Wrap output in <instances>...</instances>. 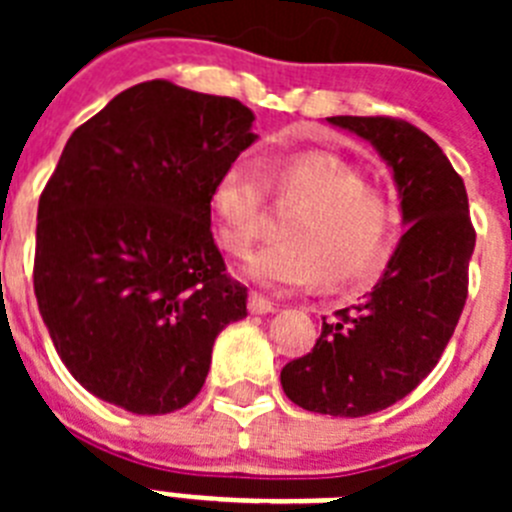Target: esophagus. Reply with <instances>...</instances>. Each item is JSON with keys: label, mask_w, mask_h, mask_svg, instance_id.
Returning a JSON list of instances; mask_svg holds the SVG:
<instances>
[{"label": "esophagus", "mask_w": 512, "mask_h": 512, "mask_svg": "<svg viewBox=\"0 0 512 512\" xmlns=\"http://www.w3.org/2000/svg\"><path fill=\"white\" fill-rule=\"evenodd\" d=\"M248 312L251 315H269V312H274V302L264 300L261 295L251 292V297H248Z\"/></svg>", "instance_id": "obj_1"}]
</instances>
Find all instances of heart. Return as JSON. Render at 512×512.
<instances>
[{"label": "heart", "mask_w": 512, "mask_h": 512, "mask_svg": "<svg viewBox=\"0 0 512 512\" xmlns=\"http://www.w3.org/2000/svg\"><path fill=\"white\" fill-rule=\"evenodd\" d=\"M282 205H300L287 217L282 243L248 253L246 277L266 289H302L320 279L341 284L361 277L382 256L390 238V207L366 192L364 176L323 153L287 156L269 174L251 153L235 156L210 192L217 238L241 253L264 230L266 192Z\"/></svg>", "instance_id": "heart-1"}]
</instances>
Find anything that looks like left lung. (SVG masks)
<instances>
[{
	"instance_id": "1",
	"label": "left lung",
	"mask_w": 512,
	"mask_h": 512,
	"mask_svg": "<svg viewBox=\"0 0 512 512\" xmlns=\"http://www.w3.org/2000/svg\"><path fill=\"white\" fill-rule=\"evenodd\" d=\"M392 169L402 233L382 279L325 323L310 354L282 369L289 400L320 415L361 418L390 408L441 359L467 302L474 251L467 189L433 138L392 117H328Z\"/></svg>"
}]
</instances>
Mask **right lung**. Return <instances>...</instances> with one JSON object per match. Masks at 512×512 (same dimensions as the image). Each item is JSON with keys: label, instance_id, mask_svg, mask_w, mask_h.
Listing matches in <instances>:
<instances>
[{"label": "right lung", "instance_id": "right-lung-1", "mask_svg": "<svg viewBox=\"0 0 512 512\" xmlns=\"http://www.w3.org/2000/svg\"><path fill=\"white\" fill-rule=\"evenodd\" d=\"M230 97L153 79L71 133L38 205L33 284L76 382L135 415L197 397L248 289L212 241L217 174L259 135Z\"/></svg>", "mask_w": 512, "mask_h": 512}]
</instances>
